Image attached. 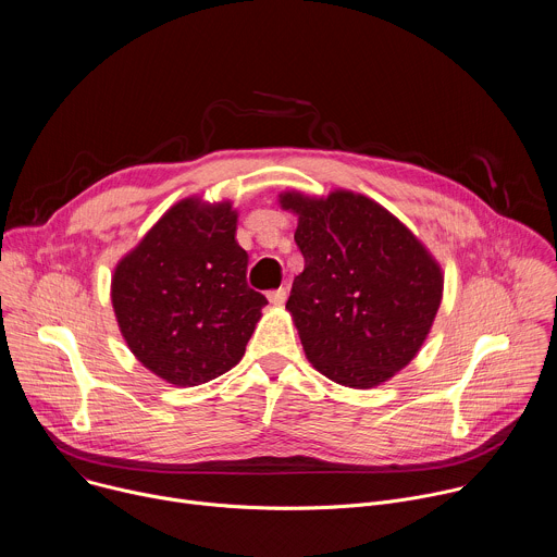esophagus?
I'll return each mask as SVG.
<instances>
[{
  "instance_id": "esophagus-1",
  "label": "esophagus",
  "mask_w": 557,
  "mask_h": 557,
  "mask_svg": "<svg viewBox=\"0 0 557 557\" xmlns=\"http://www.w3.org/2000/svg\"><path fill=\"white\" fill-rule=\"evenodd\" d=\"M286 297H288V290H286V288H277V290H271V293H269V301H271L273 306H282V304L286 301Z\"/></svg>"
}]
</instances>
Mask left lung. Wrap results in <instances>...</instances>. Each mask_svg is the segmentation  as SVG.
Returning a JSON list of instances; mask_svg holds the SVG:
<instances>
[{
	"label": "left lung",
	"mask_w": 557,
	"mask_h": 557,
	"mask_svg": "<svg viewBox=\"0 0 557 557\" xmlns=\"http://www.w3.org/2000/svg\"><path fill=\"white\" fill-rule=\"evenodd\" d=\"M297 215L304 271L286 310L306 359L331 381L368 389L401 372L425 344L445 275L419 237L363 194L282 191Z\"/></svg>",
	"instance_id": "8db88e82"
}]
</instances>
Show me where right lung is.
Wrapping results in <instances>:
<instances>
[{"mask_svg": "<svg viewBox=\"0 0 557 557\" xmlns=\"http://www.w3.org/2000/svg\"><path fill=\"white\" fill-rule=\"evenodd\" d=\"M231 200L189 196L170 207L112 273V308L132 355L181 387L243 359L267 306L247 284Z\"/></svg>", "mask_w": 557, "mask_h": 557, "instance_id": "obj_1", "label": "right lung"}]
</instances>
